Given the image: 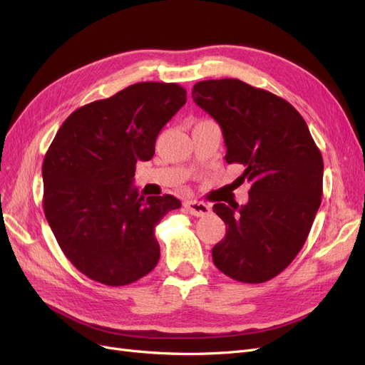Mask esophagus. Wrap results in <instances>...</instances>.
<instances>
[{"mask_svg": "<svg viewBox=\"0 0 365 365\" xmlns=\"http://www.w3.org/2000/svg\"><path fill=\"white\" fill-rule=\"evenodd\" d=\"M184 207L190 215L197 216V217L207 216L210 212H212V207L205 202H201V201H187V202H184Z\"/></svg>", "mask_w": 365, "mask_h": 365, "instance_id": "34e87169", "label": "esophagus"}]
</instances>
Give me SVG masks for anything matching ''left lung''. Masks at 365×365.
<instances>
[{
	"label": "left lung",
	"instance_id": "left-lung-1",
	"mask_svg": "<svg viewBox=\"0 0 365 365\" xmlns=\"http://www.w3.org/2000/svg\"><path fill=\"white\" fill-rule=\"evenodd\" d=\"M193 102L212 115L240 164L248 204L217 202L225 237L212 250L219 271L242 283L274 279L303 248L322 204L323 157L304 118L284 98L239 79L202 81Z\"/></svg>",
	"mask_w": 365,
	"mask_h": 365
}]
</instances>
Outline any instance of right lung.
Here are the masks:
<instances>
[{
  "label": "right lung",
  "mask_w": 365,
  "mask_h": 365,
  "mask_svg": "<svg viewBox=\"0 0 365 365\" xmlns=\"http://www.w3.org/2000/svg\"><path fill=\"white\" fill-rule=\"evenodd\" d=\"M187 101L178 83L140 82L76 109L42 164L43 213L74 267L106 286L145 277L160 260L155 227L181 207L140 196L137 161H149L163 126Z\"/></svg>",
  "instance_id": "right-lung-1"
}]
</instances>
